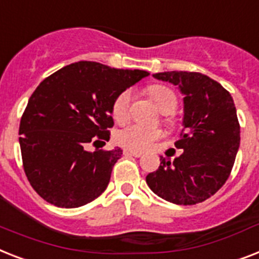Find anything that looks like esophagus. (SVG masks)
<instances>
[{
  "mask_svg": "<svg viewBox=\"0 0 259 259\" xmlns=\"http://www.w3.org/2000/svg\"><path fill=\"white\" fill-rule=\"evenodd\" d=\"M123 154L125 155H133V157H141L142 155V153L141 151H136V150H123Z\"/></svg>",
  "mask_w": 259,
  "mask_h": 259,
  "instance_id": "esophagus-1",
  "label": "esophagus"
}]
</instances>
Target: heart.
I'll return each mask as SVG.
<instances>
[{
  "mask_svg": "<svg viewBox=\"0 0 259 259\" xmlns=\"http://www.w3.org/2000/svg\"><path fill=\"white\" fill-rule=\"evenodd\" d=\"M151 97L155 101V104L158 105L159 109L165 113H170L177 108V96L169 88L162 85L151 86L150 89ZM130 101H132V92L130 90H123L122 93H119L115 97L113 102V117L117 121H125L129 115ZM161 130L157 127H148V126L141 125V123H132L122 129H119L115 133V141L117 144L123 146L130 150H145L151 144L157 141L161 137Z\"/></svg>",
  "mask_w": 259,
  "mask_h": 259,
  "instance_id": "obj_1",
  "label": "heart"
}]
</instances>
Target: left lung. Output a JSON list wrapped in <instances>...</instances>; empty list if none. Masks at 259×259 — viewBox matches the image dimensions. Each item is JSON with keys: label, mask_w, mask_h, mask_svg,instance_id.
<instances>
[{"label": "left lung", "mask_w": 259, "mask_h": 259, "mask_svg": "<svg viewBox=\"0 0 259 259\" xmlns=\"http://www.w3.org/2000/svg\"><path fill=\"white\" fill-rule=\"evenodd\" d=\"M153 77L177 85L184 94V129L176 148L184 153L146 176L153 193L176 205L203 202L230 176L239 148L234 101L224 86L194 71H163Z\"/></svg>", "instance_id": "1"}]
</instances>
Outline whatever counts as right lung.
Instances as JSON below:
<instances>
[{"label": "right lung", "instance_id": "obj_1", "mask_svg": "<svg viewBox=\"0 0 259 259\" xmlns=\"http://www.w3.org/2000/svg\"><path fill=\"white\" fill-rule=\"evenodd\" d=\"M148 75L79 61L37 86L21 118L20 146L27 180L46 202L73 209L104 193L122 150L86 146L109 141L115 97Z\"/></svg>", "mask_w": 259, "mask_h": 259}]
</instances>
